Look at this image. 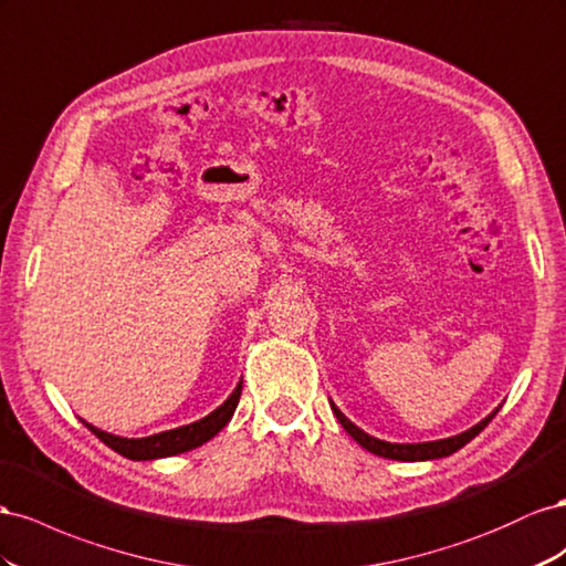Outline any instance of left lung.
I'll use <instances>...</instances> for the list:
<instances>
[{
    "label": "left lung",
    "mask_w": 566,
    "mask_h": 566,
    "mask_svg": "<svg viewBox=\"0 0 566 566\" xmlns=\"http://www.w3.org/2000/svg\"><path fill=\"white\" fill-rule=\"evenodd\" d=\"M332 410L336 415L338 422L342 427L353 436L355 441H358L365 450L369 453H375L379 458H389V460H400V462H419V460H436V458H446V455H453L455 450H460L462 446L470 443L476 433H481L483 429L489 427L491 419L495 417L497 410H493L486 419H481L479 424H474L472 429H467L458 436H450V439H441V441H429V443H389V441H379L375 436L365 433L363 429L355 427L350 419L338 410L334 402H332Z\"/></svg>",
    "instance_id": "obj_1"
}]
</instances>
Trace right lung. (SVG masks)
Instances as JSON below:
<instances>
[{"mask_svg":"<svg viewBox=\"0 0 566 566\" xmlns=\"http://www.w3.org/2000/svg\"><path fill=\"white\" fill-rule=\"evenodd\" d=\"M241 396V381L237 384V389L232 396L222 402L220 408H216L211 415H206L199 422H191L187 427H177L170 431H160L154 436H147V439H123V436H113L102 429H96L85 422V427L96 436V439L104 441L108 448L116 450L123 458L130 460H156V458H170V455H180L187 453L191 448H199L206 441H211L213 436L230 422L237 402Z\"/></svg>","mask_w":566,"mask_h":566,"instance_id":"1","label":"right lung"}]
</instances>
